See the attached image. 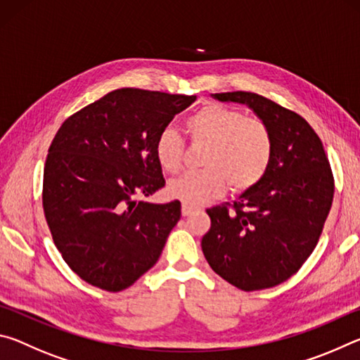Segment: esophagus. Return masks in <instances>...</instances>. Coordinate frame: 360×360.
<instances>
[{
    "instance_id": "34e87169",
    "label": "esophagus",
    "mask_w": 360,
    "mask_h": 360,
    "mask_svg": "<svg viewBox=\"0 0 360 360\" xmlns=\"http://www.w3.org/2000/svg\"><path fill=\"white\" fill-rule=\"evenodd\" d=\"M193 211H195V208H192V206H188V205H186V203H182V208H181L182 216H191Z\"/></svg>"
}]
</instances>
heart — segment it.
<instances>
[{"mask_svg": "<svg viewBox=\"0 0 360 360\" xmlns=\"http://www.w3.org/2000/svg\"><path fill=\"white\" fill-rule=\"evenodd\" d=\"M192 141L208 143L203 172L186 173L168 184L179 202L200 206L221 197L227 187L246 192L264 179L273 157V138L264 120L248 117L238 109L206 105L186 120ZM184 139L172 127L158 133L154 154L167 173H178L184 162Z\"/></svg>", "mask_w": 360, "mask_h": 360, "instance_id": "heart-1", "label": "heart"}]
</instances>
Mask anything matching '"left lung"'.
<instances>
[{
    "mask_svg": "<svg viewBox=\"0 0 360 360\" xmlns=\"http://www.w3.org/2000/svg\"><path fill=\"white\" fill-rule=\"evenodd\" d=\"M251 108L270 129L273 157L257 186L227 206L206 210L202 249L210 266L241 290L268 289L300 270L324 229L333 174L324 146L302 115L251 92L214 94Z\"/></svg>",
    "mask_w": 360,
    "mask_h": 360,
    "instance_id": "1",
    "label": "left lung"
}]
</instances>
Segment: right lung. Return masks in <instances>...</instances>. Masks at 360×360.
Instances as JSON below:
<instances>
[{
    "label": "right lung",
    "instance_id": "1",
    "mask_svg": "<svg viewBox=\"0 0 360 360\" xmlns=\"http://www.w3.org/2000/svg\"><path fill=\"white\" fill-rule=\"evenodd\" d=\"M195 100L119 89L58 129L46 158L42 208L63 260L85 283L124 290L160 257L181 203L136 197L165 186L155 138Z\"/></svg>",
    "mask_w": 360,
    "mask_h": 360
}]
</instances>
